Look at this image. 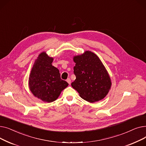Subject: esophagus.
Returning a JSON list of instances; mask_svg holds the SVG:
<instances>
[{
    "label": "esophagus",
    "instance_id": "34e87169",
    "mask_svg": "<svg viewBox=\"0 0 146 146\" xmlns=\"http://www.w3.org/2000/svg\"><path fill=\"white\" fill-rule=\"evenodd\" d=\"M66 81H67V82L69 84V85H70V83H71V80H70V79H67V80H66Z\"/></svg>",
    "mask_w": 146,
    "mask_h": 146
}]
</instances>
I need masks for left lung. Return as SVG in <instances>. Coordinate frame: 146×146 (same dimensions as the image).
I'll use <instances>...</instances> for the list:
<instances>
[{"mask_svg":"<svg viewBox=\"0 0 146 146\" xmlns=\"http://www.w3.org/2000/svg\"><path fill=\"white\" fill-rule=\"evenodd\" d=\"M73 61L76 78L71 84L73 88L89 102L102 100L108 94L112 82L100 58L92 51H85L80 55L74 56Z\"/></svg>","mask_w":146,"mask_h":146,"instance_id":"1","label":"left lung"}]
</instances>
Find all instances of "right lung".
Here are the masks:
<instances>
[{"mask_svg": "<svg viewBox=\"0 0 146 146\" xmlns=\"http://www.w3.org/2000/svg\"><path fill=\"white\" fill-rule=\"evenodd\" d=\"M53 60L45 51L41 52L34 61L28 80L33 95L47 103L56 101L68 85L61 79L58 69L52 65Z\"/></svg>", "mask_w": 146, "mask_h": 146, "instance_id": "1", "label": "right lung"}]
</instances>
